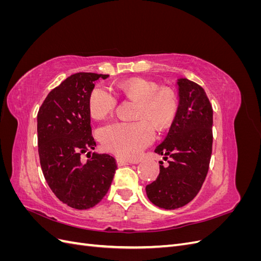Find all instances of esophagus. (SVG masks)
<instances>
[{"mask_svg": "<svg viewBox=\"0 0 261 261\" xmlns=\"http://www.w3.org/2000/svg\"><path fill=\"white\" fill-rule=\"evenodd\" d=\"M116 162H117V165H118V167H123V165H128V164H130V162H128V161H126V160L122 159V158H117V159H116Z\"/></svg>", "mask_w": 261, "mask_h": 261, "instance_id": "34e87169", "label": "esophagus"}]
</instances>
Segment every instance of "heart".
I'll use <instances>...</instances> for the list:
<instances>
[{
    "instance_id": "obj_1",
    "label": "heart",
    "mask_w": 261,
    "mask_h": 261,
    "mask_svg": "<svg viewBox=\"0 0 261 261\" xmlns=\"http://www.w3.org/2000/svg\"><path fill=\"white\" fill-rule=\"evenodd\" d=\"M117 90L136 101L135 122H114L101 128L99 137L109 151L124 159H135L152 143L155 127L163 129L171 124L176 112L174 94L158 90V86L144 78L133 77L117 85ZM117 103L114 92L105 85H97L90 93L89 110L94 118H103L113 112Z\"/></svg>"
}]
</instances>
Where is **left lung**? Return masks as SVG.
Returning a JSON list of instances; mask_svg holds the SVG:
<instances>
[{
  "instance_id": "left-lung-1",
  "label": "left lung",
  "mask_w": 261,
  "mask_h": 261,
  "mask_svg": "<svg viewBox=\"0 0 261 261\" xmlns=\"http://www.w3.org/2000/svg\"><path fill=\"white\" fill-rule=\"evenodd\" d=\"M177 110L167 137L154 152L170 160L160 164V173L146 186L149 200L167 210L187 204L198 194L207 176L212 152L213 110L199 85L179 78Z\"/></svg>"
}]
</instances>
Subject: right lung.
<instances>
[{
	"label": "right lung",
	"mask_w": 261,
	"mask_h": 261,
	"mask_svg": "<svg viewBox=\"0 0 261 261\" xmlns=\"http://www.w3.org/2000/svg\"><path fill=\"white\" fill-rule=\"evenodd\" d=\"M109 75L76 73L45 98L38 112V148L46 183L54 195L74 209H89L107 195L117 169L108 153L92 152L89 98L99 78ZM90 159L83 162L81 154Z\"/></svg>",
	"instance_id": "right-lung-1"
}]
</instances>
